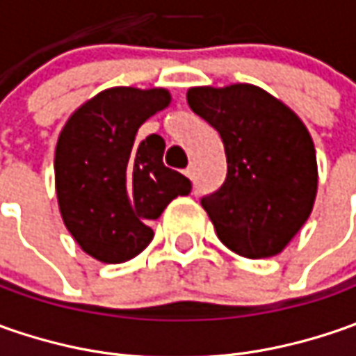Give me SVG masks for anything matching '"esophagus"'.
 Segmentation results:
<instances>
[{
	"label": "esophagus",
	"mask_w": 356,
	"mask_h": 356,
	"mask_svg": "<svg viewBox=\"0 0 356 356\" xmlns=\"http://www.w3.org/2000/svg\"><path fill=\"white\" fill-rule=\"evenodd\" d=\"M184 174L190 178V180H192V178H194V164H190V166L184 170Z\"/></svg>",
	"instance_id": "1"
}]
</instances>
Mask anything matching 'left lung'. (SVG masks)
I'll return each instance as SVG.
<instances>
[{
    "label": "left lung",
    "instance_id": "obj_1",
    "mask_svg": "<svg viewBox=\"0 0 356 356\" xmlns=\"http://www.w3.org/2000/svg\"><path fill=\"white\" fill-rule=\"evenodd\" d=\"M190 108L220 132L227 176L202 198L220 241L241 257L281 253L311 216L319 172L303 120L250 83L192 87Z\"/></svg>",
    "mask_w": 356,
    "mask_h": 356
}]
</instances>
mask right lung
I'll list each match as a JSON object with an SVG mask.
<instances>
[{"instance_id": "1", "label": "right lung", "mask_w": 356, "mask_h": 356, "mask_svg": "<svg viewBox=\"0 0 356 356\" xmlns=\"http://www.w3.org/2000/svg\"><path fill=\"white\" fill-rule=\"evenodd\" d=\"M166 89L113 87L83 103L55 148V190L63 224L81 250L103 264L136 257L152 241L150 222L192 184L164 166L158 134L136 132L170 104Z\"/></svg>"}]
</instances>
